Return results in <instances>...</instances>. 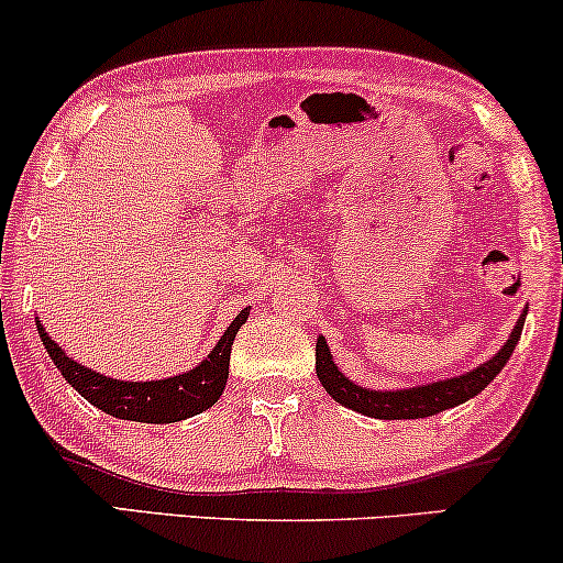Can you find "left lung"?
<instances>
[{
	"label": "left lung",
	"instance_id": "obj_1",
	"mask_svg": "<svg viewBox=\"0 0 563 563\" xmlns=\"http://www.w3.org/2000/svg\"><path fill=\"white\" fill-rule=\"evenodd\" d=\"M527 309L521 312L519 322L510 331L508 341L503 344L500 352L495 357H489L487 363L474 367L471 373H463L457 378H444L434 380V384L426 386H412V389H397V391H376L365 389V386L352 384L339 367L333 365V354L328 341L318 339L314 346V371H318L320 384L325 386V391L331 394L339 405L349 407V410L363 412L367 418H380V421H410V418H429L437 412L450 410V407L463 405L466 399L476 397V394L487 389L489 380H495L497 373L503 371L508 363V357L514 354L516 344L521 339V328H525Z\"/></svg>",
	"mask_w": 563,
	"mask_h": 563
}]
</instances>
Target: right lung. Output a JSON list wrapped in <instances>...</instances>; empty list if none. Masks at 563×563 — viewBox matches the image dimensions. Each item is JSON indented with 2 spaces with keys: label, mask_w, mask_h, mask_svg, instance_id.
I'll use <instances>...</instances> for the list:
<instances>
[{
  "label": "right lung",
  "mask_w": 563,
  "mask_h": 563,
  "mask_svg": "<svg viewBox=\"0 0 563 563\" xmlns=\"http://www.w3.org/2000/svg\"><path fill=\"white\" fill-rule=\"evenodd\" d=\"M249 320V307L241 309L230 328L224 331L217 346L211 349L209 357L198 363L192 371L183 376L161 378V380H119L95 373L92 367H84L70 360L60 346L49 339L42 322L36 320L38 339L47 349L49 360L57 365L60 376L81 394L87 402H92L97 410L108 416L121 418V421H140V423H177L185 418L198 416L209 410L211 405L222 397L224 384L230 373V352L235 341L238 328Z\"/></svg>",
  "instance_id": "1"
}]
</instances>
